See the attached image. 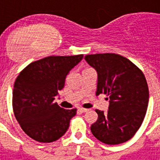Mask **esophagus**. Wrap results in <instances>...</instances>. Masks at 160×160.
Listing matches in <instances>:
<instances>
[{
  "instance_id": "esophagus-1",
  "label": "esophagus",
  "mask_w": 160,
  "mask_h": 160,
  "mask_svg": "<svg viewBox=\"0 0 160 160\" xmlns=\"http://www.w3.org/2000/svg\"><path fill=\"white\" fill-rule=\"evenodd\" d=\"M89 110V109H84V108H80L79 109V111L81 112V113H85V112H87Z\"/></svg>"
}]
</instances>
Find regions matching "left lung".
<instances>
[{
  "label": "left lung",
  "mask_w": 160,
  "mask_h": 160,
  "mask_svg": "<svg viewBox=\"0 0 160 160\" xmlns=\"http://www.w3.org/2000/svg\"><path fill=\"white\" fill-rule=\"evenodd\" d=\"M85 61L98 75L96 95H109L106 114L96 109L97 121L90 127L104 144L114 145L130 139L141 126L149 104V88L141 70L117 54L87 55Z\"/></svg>",
  "instance_id": "8db88e82"
}]
</instances>
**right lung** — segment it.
<instances>
[{
  "instance_id": "obj_1",
  "label": "right lung",
  "mask_w": 160,
  "mask_h": 160,
  "mask_svg": "<svg viewBox=\"0 0 160 160\" xmlns=\"http://www.w3.org/2000/svg\"><path fill=\"white\" fill-rule=\"evenodd\" d=\"M83 55L48 56L28 65L16 78L12 94L14 114L21 129L41 143L59 139L67 131L76 109H65L54 102L65 77Z\"/></svg>"
}]
</instances>
